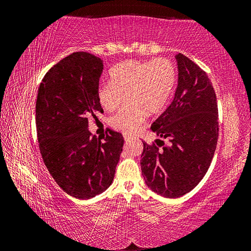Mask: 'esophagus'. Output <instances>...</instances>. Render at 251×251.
<instances>
[{
	"label": "esophagus",
	"instance_id": "34e87169",
	"mask_svg": "<svg viewBox=\"0 0 251 251\" xmlns=\"http://www.w3.org/2000/svg\"><path fill=\"white\" fill-rule=\"evenodd\" d=\"M123 137H124L125 142H129L130 139H133V136L129 135V134H127V133H124V134H123Z\"/></svg>",
	"mask_w": 251,
	"mask_h": 251
}]
</instances>
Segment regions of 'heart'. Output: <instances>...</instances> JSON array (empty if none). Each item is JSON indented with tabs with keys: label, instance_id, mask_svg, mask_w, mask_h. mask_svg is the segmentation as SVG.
Instances as JSON below:
<instances>
[{
	"label": "heart",
	"instance_id": "heart-1",
	"mask_svg": "<svg viewBox=\"0 0 251 251\" xmlns=\"http://www.w3.org/2000/svg\"><path fill=\"white\" fill-rule=\"evenodd\" d=\"M109 76L112 82L99 85L97 99L104 109L113 112L126 95L128 105L110 117L109 124L124 133H133L145 114L155 115L167 105L175 86L176 70L168 58L127 59L114 66Z\"/></svg>",
	"mask_w": 251,
	"mask_h": 251
}]
</instances>
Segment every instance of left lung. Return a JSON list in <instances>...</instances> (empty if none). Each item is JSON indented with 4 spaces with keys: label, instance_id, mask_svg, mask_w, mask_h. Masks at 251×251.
<instances>
[{
    "label": "left lung",
    "instance_id": "8db88e82",
    "mask_svg": "<svg viewBox=\"0 0 251 251\" xmlns=\"http://www.w3.org/2000/svg\"><path fill=\"white\" fill-rule=\"evenodd\" d=\"M175 58V97L152 123L151 129L158 138L151 145L143 142L141 160L146 185L166 198L184 196L206 175L219 129L217 99L207 73L181 53Z\"/></svg>",
    "mask_w": 251,
    "mask_h": 251
}]
</instances>
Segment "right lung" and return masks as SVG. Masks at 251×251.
Segmentation results:
<instances>
[{
	"label": "right lung",
	"instance_id": "add662e5",
	"mask_svg": "<svg viewBox=\"0 0 251 251\" xmlns=\"http://www.w3.org/2000/svg\"><path fill=\"white\" fill-rule=\"evenodd\" d=\"M103 61L76 52L55 64L42 79L36 100V130L42 158L50 176L70 196L90 199L112 185L124 145L108 129L104 141L88 130L103 113L99 99Z\"/></svg>",
	"mask_w": 251,
	"mask_h": 251
}]
</instances>
